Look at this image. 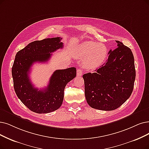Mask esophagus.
<instances>
[{
    "mask_svg": "<svg viewBox=\"0 0 149 149\" xmlns=\"http://www.w3.org/2000/svg\"><path fill=\"white\" fill-rule=\"evenodd\" d=\"M77 76H81L82 75V71L81 69H78L77 70Z\"/></svg>",
    "mask_w": 149,
    "mask_h": 149,
    "instance_id": "obj_1",
    "label": "esophagus"
}]
</instances>
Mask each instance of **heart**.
Instances as JSON below:
<instances>
[{"mask_svg":"<svg viewBox=\"0 0 149 149\" xmlns=\"http://www.w3.org/2000/svg\"><path fill=\"white\" fill-rule=\"evenodd\" d=\"M107 52L105 45L93 41H86L78 45L73 52L76 58L84 59V67L87 69L99 67L104 62Z\"/></svg>","mask_w":149,"mask_h":149,"instance_id":"obj_1","label":"heart"}]
</instances>
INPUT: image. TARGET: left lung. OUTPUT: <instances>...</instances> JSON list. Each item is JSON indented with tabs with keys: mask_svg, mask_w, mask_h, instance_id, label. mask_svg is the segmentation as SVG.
Returning a JSON list of instances; mask_svg holds the SVG:
<instances>
[{
	"mask_svg": "<svg viewBox=\"0 0 149 149\" xmlns=\"http://www.w3.org/2000/svg\"><path fill=\"white\" fill-rule=\"evenodd\" d=\"M117 47L108 52V58L93 73L82 76L85 96L92 108L114 110L129 98L136 78L134 59L128 47L116 41Z\"/></svg>",
	"mask_w": 149,
	"mask_h": 149,
	"instance_id": "left-lung-1",
	"label": "left lung"
}]
</instances>
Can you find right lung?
Returning a JSON list of instances; mask_svg holds the SVG:
<instances>
[{"label": "right lung", "instance_id": "right-lung-1", "mask_svg": "<svg viewBox=\"0 0 149 149\" xmlns=\"http://www.w3.org/2000/svg\"><path fill=\"white\" fill-rule=\"evenodd\" d=\"M61 40L56 37L35 41L16 54L11 70L15 91L21 102L34 112L45 114L58 109L63 102L65 86L76 77L74 67L56 70L47 87L42 90L35 88L29 78L33 63L48 61L52 52L63 48Z\"/></svg>", "mask_w": 149, "mask_h": 149}]
</instances>
